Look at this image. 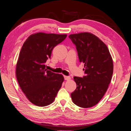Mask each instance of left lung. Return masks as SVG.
Returning a JSON list of instances; mask_svg holds the SVG:
<instances>
[{
  "label": "left lung",
  "mask_w": 131,
  "mask_h": 131,
  "mask_svg": "<svg viewBox=\"0 0 131 131\" xmlns=\"http://www.w3.org/2000/svg\"><path fill=\"white\" fill-rule=\"evenodd\" d=\"M66 35L37 33L25 41L16 66V76L21 90L33 104H51L61 88L64 77L46 65L55 46Z\"/></svg>",
  "instance_id": "1"
}]
</instances>
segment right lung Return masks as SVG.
Instances as JSON below:
<instances>
[{"mask_svg":"<svg viewBox=\"0 0 131 131\" xmlns=\"http://www.w3.org/2000/svg\"><path fill=\"white\" fill-rule=\"evenodd\" d=\"M76 46L79 59L84 63V76L75 77L76 89L71 94L76 105L89 108L104 95L112 80L113 62L108 48L93 34L88 32L69 36Z\"/></svg>","mask_w":131,"mask_h":131,"instance_id":"1","label":"right lung"}]
</instances>
